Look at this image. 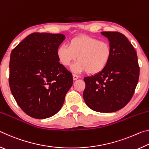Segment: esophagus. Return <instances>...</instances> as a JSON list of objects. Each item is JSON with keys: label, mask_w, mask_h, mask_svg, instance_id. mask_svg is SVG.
I'll return each instance as SVG.
<instances>
[{"label": "esophagus", "mask_w": 149, "mask_h": 149, "mask_svg": "<svg viewBox=\"0 0 149 149\" xmlns=\"http://www.w3.org/2000/svg\"><path fill=\"white\" fill-rule=\"evenodd\" d=\"M78 77H79V75H77L76 74H73V79L74 80L77 79Z\"/></svg>", "instance_id": "34e87169"}]
</instances>
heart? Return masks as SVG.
I'll list each match as a JSON object with an SVG mask.
<instances>
[{"label": "heart", "instance_id": "obj_1", "mask_svg": "<svg viewBox=\"0 0 149 149\" xmlns=\"http://www.w3.org/2000/svg\"><path fill=\"white\" fill-rule=\"evenodd\" d=\"M56 56L64 66H68L77 57L78 61L72 68L73 71H86L89 74H97L109 63L112 48L106 41H99L88 35H80L72 38L68 45H62L58 47Z\"/></svg>", "mask_w": 149, "mask_h": 149}]
</instances>
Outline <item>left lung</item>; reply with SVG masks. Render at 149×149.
Instances as JSON below:
<instances>
[{"instance_id": "8db88e82", "label": "left lung", "mask_w": 149, "mask_h": 149, "mask_svg": "<svg viewBox=\"0 0 149 149\" xmlns=\"http://www.w3.org/2000/svg\"><path fill=\"white\" fill-rule=\"evenodd\" d=\"M112 48L109 63L102 72L84 77V99L91 109L109 113L122 109L132 99L139 77L137 52L124 35L103 31Z\"/></svg>"}]
</instances>
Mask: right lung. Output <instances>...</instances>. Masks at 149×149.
<instances>
[{
	"instance_id": "right-lung-1",
	"label": "right lung",
	"mask_w": 149,
	"mask_h": 149,
	"mask_svg": "<svg viewBox=\"0 0 149 149\" xmlns=\"http://www.w3.org/2000/svg\"><path fill=\"white\" fill-rule=\"evenodd\" d=\"M60 33H33L12 50L9 85L17 104L29 116L45 119L58 112L73 84L72 73L60 64Z\"/></svg>"
}]
</instances>
